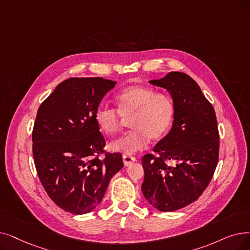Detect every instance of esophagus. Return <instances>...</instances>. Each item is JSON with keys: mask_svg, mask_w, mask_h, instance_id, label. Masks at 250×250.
Instances as JSON below:
<instances>
[{"mask_svg": "<svg viewBox=\"0 0 250 250\" xmlns=\"http://www.w3.org/2000/svg\"><path fill=\"white\" fill-rule=\"evenodd\" d=\"M123 159H124V164L125 167L129 166L131 164H133V162L136 160V157L132 156V155H127V154H125L123 156Z\"/></svg>", "mask_w": 250, "mask_h": 250, "instance_id": "esophagus-1", "label": "esophagus"}]
</instances>
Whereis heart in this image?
Listing matches in <instances>:
<instances>
[{"label":"heart","instance_id":"1","mask_svg":"<svg viewBox=\"0 0 250 250\" xmlns=\"http://www.w3.org/2000/svg\"><path fill=\"white\" fill-rule=\"evenodd\" d=\"M115 99L117 109L100 106L95 113L96 123L107 135L121 132L124 118H129L132 129L110 144L114 151L134 154L148 145L150 138L164 137L172 125L175 103L167 94L137 84L122 90Z\"/></svg>","mask_w":250,"mask_h":250}]
</instances>
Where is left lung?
I'll list each match as a JSON object with an SVG mask.
<instances>
[{
  "label": "left lung",
  "mask_w": 250,
  "mask_h": 250,
  "mask_svg": "<svg viewBox=\"0 0 250 250\" xmlns=\"http://www.w3.org/2000/svg\"><path fill=\"white\" fill-rule=\"evenodd\" d=\"M150 83L167 89L175 103L169 133L142 158L146 200L160 211L196 201L208 188L219 161L220 135L212 105L188 74L171 71ZM170 161L175 166H167Z\"/></svg>",
  "instance_id": "8db88e82"
}]
</instances>
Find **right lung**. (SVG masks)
Returning <instances> with one entry per match:
<instances>
[{
	"instance_id": "obj_1",
	"label": "right lung",
	"mask_w": 250,
	"mask_h": 250,
	"mask_svg": "<svg viewBox=\"0 0 250 250\" xmlns=\"http://www.w3.org/2000/svg\"><path fill=\"white\" fill-rule=\"evenodd\" d=\"M115 83L71 78L39 107L32 129L36 169L49 197L65 211L83 214L95 209L124 167L121 153L105 152L106 141L95 119L102 98Z\"/></svg>"
}]
</instances>
